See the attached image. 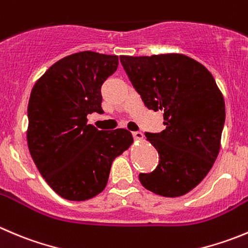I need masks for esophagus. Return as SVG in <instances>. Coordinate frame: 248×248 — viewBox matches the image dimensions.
<instances>
[{"label": "esophagus", "mask_w": 248, "mask_h": 248, "mask_svg": "<svg viewBox=\"0 0 248 248\" xmlns=\"http://www.w3.org/2000/svg\"><path fill=\"white\" fill-rule=\"evenodd\" d=\"M133 137H134V139H137V140H143L144 139V134L139 131L133 132Z\"/></svg>", "instance_id": "esophagus-1"}]
</instances>
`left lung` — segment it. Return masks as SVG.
Here are the masks:
<instances>
[{"label":"left lung","mask_w":248,"mask_h":248,"mask_svg":"<svg viewBox=\"0 0 248 248\" xmlns=\"http://www.w3.org/2000/svg\"><path fill=\"white\" fill-rule=\"evenodd\" d=\"M120 60L144 104L160 110L166 126L161 133H145L160 161L139 180L156 195H185L207 175L219 153L225 121L222 92L212 74L188 55H121Z\"/></svg>","instance_id":"obj_1"}]
</instances>
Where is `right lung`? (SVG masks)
<instances>
[{
	"label": "right lung",
	"instance_id": "1",
	"mask_svg": "<svg viewBox=\"0 0 248 248\" xmlns=\"http://www.w3.org/2000/svg\"><path fill=\"white\" fill-rule=\"evenodd\" d=\"M117 55L74 53L53 64L31 91L26 131L31 157L59 196L85 201L102 193L111 163L133 143L129 131H99L87 115L103 114L100 87Z\"/></svg>",
	"mask_w": 248,
	"mask_h": 248
}]
</instances>
